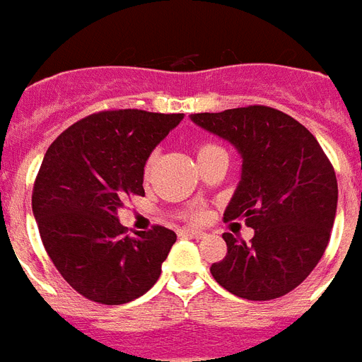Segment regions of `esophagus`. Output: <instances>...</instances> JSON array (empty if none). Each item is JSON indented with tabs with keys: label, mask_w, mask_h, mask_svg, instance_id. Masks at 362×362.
<instances>
[{
	"label": "esophagus",
	"mask_w": 362,
	"mask_h": 362,
	"mask_svg": "<svg viewBox=\"0 0 362 362\" xmlns=\"http://www.w3.org/2000/svg\"><path fill=\"white\" fill-rule=\"evenodd\" d=\"M183 237H190V239H204L205 233L199 230H194V228H185V230L179 231Z\"/></svg>",
	"instance_id": "1"
}]
</instances>
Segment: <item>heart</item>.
<instances>
[{
	"label": "heart",
	"mask_w": 362,
	"mask_h": 362,
	"mask_svg": "<svg viewBox=\"0 0 362 362\" xmlns=\"http://www.w3.org/2000/svg\"><path fill=\"white\" fill-rule=\"evenodd\" d=\"M213 149H218V147L213 146V144H204V146H199V149H198V157H202V155H205V153L213 151ZM153 160H155V158H153V157L149 158V160H147V164H146V173H149V170H151Z\"/></svg>",
	"instance_id": "b5f03b06"
}]
</instances>
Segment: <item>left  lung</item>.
<instances>
[{"label": "left lung", "mask_w": 362, "mask_h": 362, "mask_svg": "<svg viewBox=\"0 0 362 362\" xmlns=\"http://www.w3.org/2000/svg\"><path fill=\"white\" fill-rule=\"evenodd\" d=\"M204 131L241 155V181L224 221L245 218L252 241L224 233L226 258L211 274L230 293L269 300L290 293L322 259L337 215L338 185L329 158L299 121L269 106L192 114Z\"/></svg>", "instance_id": "1"}]
</instances>
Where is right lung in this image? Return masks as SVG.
Listing matches in <instances>:
<instances>
[{
  "mask_svg": "<svg viewBox=\"0 0 362 362\" xmlns=\"http://www.w3.org/2000/svg\"><path fill=\"white\" fill-rule=\"evenodd\" d=\"M183 114L99 112L48 147L31 207L46 252L69 284L100 305H123L151 290L177 235L155 226L127 235L117 211L144 196V166Z\"/></svg>",
  "mask_w": 362,
  "mask_h": 362,
  "instance_id": "right-lung-1",
  "label": "right lung"
}]
</instances>
